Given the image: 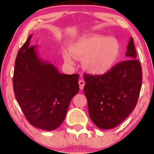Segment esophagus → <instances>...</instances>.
<instances>
[{"label":"esophagus","mask_w":154,"mask_h":154,"mask_svg":"<svg viewBox=\"0 0 154 154\" xmlns=\"http://www.w3.org/2000/svg\"><path fill=\"white\" fill-rule=\"evenodd\" d=\"M79 88H80V90H82L85 86V81L82 80V79L79 80Z\"/></svg>","instance_id":"34e87169"}]
</instances>
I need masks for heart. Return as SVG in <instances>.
I'll return each instance as SVG.
<instances>
[{"instance_id": "heart-1", "label": "heart", "mask_w": 154, "mask_h": 154, "mask_svg": "<svg viewBox=\"0 0 154 154\" xmlns=\"http://www.w3.org/2000/svg\"><path fill=\"white\" fill-rule=\"evenodd\" d=\"M69 50H63V59L70 65L76 59H82V66L93 75H103L116 66L121 55L116 39L100 35H84L74 40Z\"/></svg>"}]
</instances>
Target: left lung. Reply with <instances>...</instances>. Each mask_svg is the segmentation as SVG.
<instances>
[{
    "instance_id": "left-lung-1",
    "label": "left lung",
    "mask_w": 154,
    "mask_h": 154,
    "mask_svg": "<svg viewBox=\"0 0 154 154\" xmlns=\"http://www.w3.org/2000/svg\"><path fill=\"white\" fill-rule=\"evenodd\" d=\"M127 48L128 60L117 63L107 74L83 75L89 116L100 129L109 130L119 125L137 104L142 85V69L136 59L132 38Z\"/></svg>"
}]
</instances>
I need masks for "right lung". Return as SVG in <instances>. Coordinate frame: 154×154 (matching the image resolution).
Returning a JSON list of instances; mask_svg holds the SVG:
<instances>
[{
    "instance_id": "obj_1",
    "label": "right lung",
    "mask_w": 154,
    "mask_h": 154,
    "mask_svg": "<svg viewBox=\"0 0 154 154\" xmlns=\"http://www.w3.org/2000/svg\"><path fill=\"white\" fill-rule=\"evenodd\" d=\"M32 36L17 54L14 92L29 124L51 131L63 122L72 98L79 92V75L59 73L52 63L40 59L37 45L29 46Z\"/></svg>"
}]
</instances>
